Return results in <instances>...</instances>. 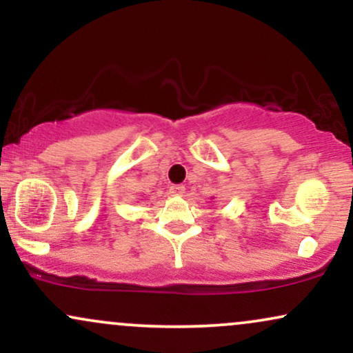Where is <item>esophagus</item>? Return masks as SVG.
I'll list each match as a JSON object with an SVG mask.
<instances>
[{"label": "esophagus", "instance_id": "34e87169", "mask_svg": "<svg viewBox=\"0 0 353 353\" xmlns=\"http://www.w3.org/2000/svg\"><path fill=\"white\" fill-rule=\"evenodd\" d=\"M169 192H171L172 196H182V194L185 192V188H184V185H181V184H174V185H171V188H169Z\"/></svg>", "mask_w": 353, "mask_h": 353}]
</instances>
